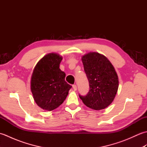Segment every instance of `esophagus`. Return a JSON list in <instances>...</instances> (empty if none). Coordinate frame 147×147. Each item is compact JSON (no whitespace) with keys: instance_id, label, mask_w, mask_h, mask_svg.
Here are the masks:
<instances>
[{"instance_id":"esophagus-1","label":"esophagus","mask_w":147,"mask_h":147,"mask_svg":"<svg viewBox=\"0 0 147 147\" xmlns=\"http://www.w3.org/2000/svg\"><path fill=\"white\" fill-rule=\"evenodd\" d=\"M73 89H74V90H77V86L76 85H73Z\"/></svg>"}]
</instances>
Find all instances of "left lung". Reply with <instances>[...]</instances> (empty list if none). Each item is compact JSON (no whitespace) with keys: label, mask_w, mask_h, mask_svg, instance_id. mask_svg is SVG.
Masks as SVG:
<instances>
[{"label":"left lung","mask_w":147,"mask_h":147,"mask_svg":"<svg viewBox=\"0 0 147 147\" xmlns=\"http://www.w3.org/2000/svg\"><path fill=\"white\" fill-rule=\"evenodd\" d=\"M82 60L88 80L90 90L85 96L79 95L84 104L94 110H102L110 105L119 87L118 76L109 59L97 52L84 55Z\"/></svg>","instance_id":"8db88e82"}]
</instances>
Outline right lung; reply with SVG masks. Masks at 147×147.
<instances>
[{
  "label": "right lung",
  "mask_w": 147,
  "mask_h": 147,
  "mask_svg": "<svg viewBox=\"0 0 147 147\" xmlns=\"http://www.w3.org/2000/svg\"><path fill=\"white\" fill-rule=\"evenodd\" d=\"M62 59L59 54L50 53L40 59L33 71L31 91L36 104L45 111H53L61 105L72 87L59 68Z\"/></svg>",
  "instance_id": "1"
}]
</instances>
